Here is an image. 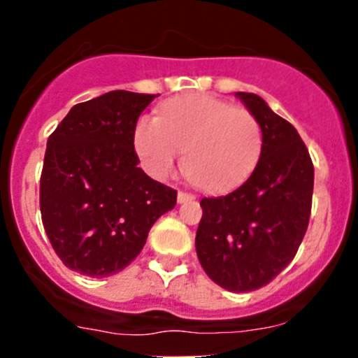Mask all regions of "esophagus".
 <instances>
[{
	"label": "esophagus",
	"mask_w": 358,
	"mask_h": 358,
	"mask_svg": "<svg viewBox=\"0 0 358 358\" xmlns=\"http://www.w3.org/2000/svg\"><path fill=\"white\" fill-rule=\"evenodd\" d=\"M194 199H195L194 194H186V192H179V194H177V202H179V204L194 201Z\"/></svg>",
	"instance_id": "1"
}]
</instances>
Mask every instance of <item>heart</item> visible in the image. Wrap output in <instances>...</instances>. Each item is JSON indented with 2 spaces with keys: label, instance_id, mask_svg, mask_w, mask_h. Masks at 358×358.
<instances>
[{
  "label": "heart",
  "instance_id": "heart-1",
  "mask_svg": "<svg viewBox=\"0 0 358 358\" xmlns=\"http://www.w3.org/2000/svg\"><path fill=\"white\" fill-rule=\"evenodd\" d=\"M262 127L252 113L211 94H182L164 102L159 116H141L134 148L147 172L169 179L181 163L208 192L242 185L262 156Z\"/></svg>",
  "mask_w": 358,
  "mask_h": 358
}]
</instances>
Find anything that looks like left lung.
I'll list each match as a JSON object with an SVG mask.
<instances>
[{"label":"left lung","instance_id":"obj_1","mask_svg":"<svg viewBox=\"0 0 358 358\" xmlns=\"http://www.w3.org/2000/svg\"><path fill=\"white\" fill-rule=\"evenodd\" d=\"M262 127V156L240 188L201 201L195 249L208 276L229 292H251L294 260L308 227L314 164L301 136L264 98L236 93Z\"/></svg>","mask_w":358,"mask_h":358}]
</instances>
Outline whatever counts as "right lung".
Segmentation results:
<instances>
[{
    "label": "right lung",
    "instance_id": "1",
    "mask_svg": "<svg viewBox=\"0 0 358 358\" xmlns=\"http://www.w3.org/2000/svg\"><path fill=\"white\" fill-rule=\"evenodd\" d=\"M156 94L109 91L73 106L52 132L41 173V215L71 271L116 274L140 255L177 192L138 166L134 127Z\"/></svg>",
    "mask_w": 358,
    "mask_h": 358
}]
</instances>
